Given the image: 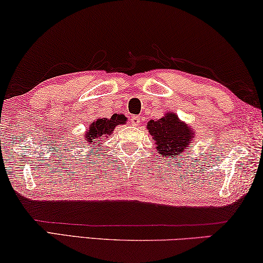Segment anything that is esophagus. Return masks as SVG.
I'll list each match as a JSON object with an SVG mask.
<instances>
[{"label": "esophagus", "mask_w": 263, "mask_h": 263, "mask_svg": "<svg viewBox=\"0 0 263 263\" xmlns=\"http://www.w3.org/2000/svg\"><path fill=\"white\" fill-rule=\"evenodd\" d=\"M131 124L133 125V126H138V125L140 124V118L138 116H133L131 118Z\"/></svg>", "instance_id": "obj_1"}]
</instances>
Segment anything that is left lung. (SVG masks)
I'll return each mask as SVG.
<instances>
[{
  "label": "left lung",
  "instance_id": "8db88e82",
  "mask_svg": "<svg viewBox=\"0 0 263 263\" xmlns=\"http://www.w3.org/2000/svg\"><path fill=\"white\" fill-rule=\"evenodd\" d=\"M146 130L156 144L155 149L165 160L184 156L187 149H191L192 143L197 138L194 128L174 112L165 113L161 119L149 120Z\"/></svg>",
  "mask_w": 263,
  "mask_h": 263
}]
</instances>
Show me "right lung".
<instances>
[{
	"mask_svg": "<svg viewBox=\"0 0 263 263\" xmlns=\"http://www.w3.org/2000/svg\"><path fill=\"white\" fill-rule=\"evenodd\" d=\"M127 123V118L124 114H113L109 118H99L89 125V128L84 132L83 143L87 144V147L96 149L100 144H102L103 139H107L112 136L118 125H124Z\"/></svg>",
	"mask_w": 263,
	"mask_h": 263,
	"instance_id": "right-lung-1",
	"label": "right lung"
}]
</instances>
